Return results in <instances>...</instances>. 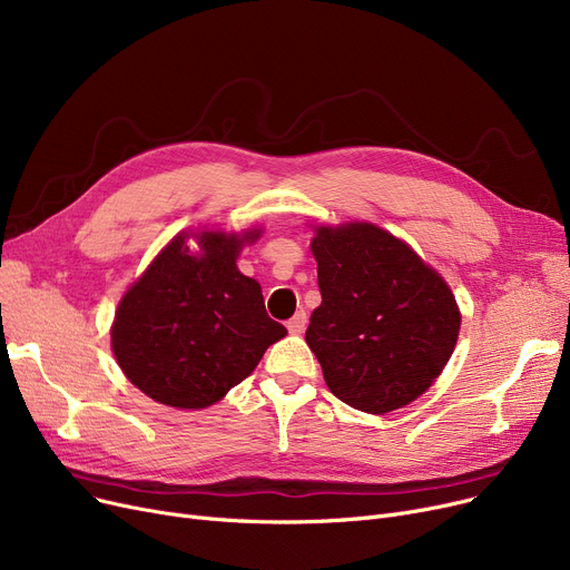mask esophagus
Segmentation results:
<instances>
[{
  "mask_svg": "<svg viewBox=\"0 0 570 570\" xmlns=\"http://www.w3.org/2000/svg\"><path fill=\"white\" fill-rule=\"evenodd\" d=\"M286 327H288V333H293V335L305 333V327H307V314H305L303 309L295 312V316L286 323Z\"/></svg>",
  "mask_w": 570,
  "mask_h": 570,
  "instance_id": "obj_1",
  "label": "esophagus"
}]
</instances>
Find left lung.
Returning <instances> with one entry per match:
<instances>
[{"label":"left lung","mask_w":570,"mask_h":570,"mask_svg":"<svg viewBox=\"0 0 570 570\" xmlns=\"http://www.w3.org/2000/svg\"><path fill=\"white\" fill-rule=\"evenodd\" d=\"M312 252L321 305L305 340L331 393L376 415L421 397L458 342L451 288L402 239L372 224L321 226Z\"/></svg>","instance_id":"1"}]
</instances>
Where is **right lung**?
<instances>
[{"label": "right lung", "instance_id": "obj_1", "mask_svg": "<svg viewBox=\"0 0 570 570\" xmlns=\"http://www.w3.org/2000/svg\"><path fill=\"white\" fill-rule=\"evenodd\" d=\"M258 233L207 230L194 254L185 235L125 293L112 323V353L127 379L161 404L205 409L245 381L286 327L265 312L256 279L235 258Z\"/></svg>", "mask_w": 570, "mask_h": 570}]
</instances>
